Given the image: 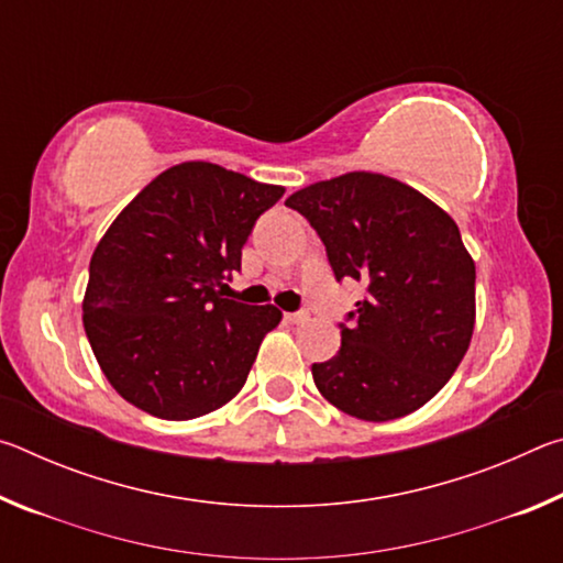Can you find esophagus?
<instances>
[{"mask_svg":"<svg viewBox=\"0 0 563 563\" xmlns=\"http://www.w3.org/2000/svg\"><path fill=\"white\" fill-rule=\"evenodd\" d=\"M308 312H285V320L290 322V325H300V322H308Z\"/></svg>","mask_w":563,"mask_h":563,"instance_id":"34e87169","label":"esophagus"}]
</instances>
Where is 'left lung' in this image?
<instances>
[{
    "label": "left lung",
    "instance_id": "1",
    "mask_svg": "<svg viewBox=\"0 0 563 563\" xmlns=\"http://www.w3.org/2000/svg\"><path fill=\"white\" fill-rule=\"evenodd\" d=\"M285 206L316 228L338 280L367 285L338 355L312 365L320 395L365 422L430 402L460 367L476 318L474 261L452 216L369 170L318 180Z\"/></svg>",
    "mask_w": 563,
    "mask_h": 563
}]
</instances>
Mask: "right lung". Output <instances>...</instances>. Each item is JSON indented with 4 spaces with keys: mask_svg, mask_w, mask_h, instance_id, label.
I'll return each mask as SVG.
<instances>
[{
    "mask_svg": "<svg viewBox=\"0 0 563 563\" xmlns=\"http://www.w3.org/2000/svg\"><path fill=\"white\" fill-rule=\"evenodd\" d=\"M283 186L184 161L109 225L89 265L84 330L111 387L144 412L184 422L241 393L275 305L221 298L241 251Z\"/></svg>",
    "mask_w": 563,
    "mask_h": 563,
    "instance_id": "right-lung-1",
    "label": "right lung"
}]
</instances>
